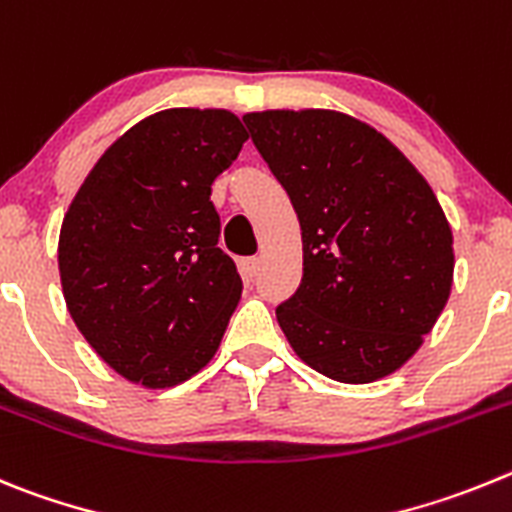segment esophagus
I'll return each instance as SVG.
<instances>
[{
  "label": "esophagus",
  "instance_id": "esophagus-1",
  "mask_svg": "<svg viewBox=\"0 0 512 512\" xmlns=\"http://www.w3.org/2000/svg\"><path fill=\"white\" fill-rule=\"evenodd\" d=\"M257 267H260V260H257V257H242V260H239V270H242V275H245L247 280L255 278Z\"/></svg>",
  "mask_w": 512,
  "mask_h": 512
}]
</instances>
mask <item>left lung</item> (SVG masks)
Instances as JSON below:
<instances>
[{
    "label": "left lung",
    "mask_w": 512,
    "mask_h": 512,
    "mask_svg": "<svg viewBox=\"0 0 512 512\" xmlns=\"http://www.w3.org/2000/svg\"><path fill=\"white\" fill-rule=\"evenodd\" d=\"M245 124L301 222V285L275 308L290 347L331 380L390 375L449 301L454 250L434 191L349 114L270 109Z\"/></svg>",
    "instance_id": "obj_1"
}]
</instances>
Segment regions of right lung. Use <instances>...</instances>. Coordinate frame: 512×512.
Instances as JSON below:
<instances>
[{
  "mask_svg": "<svg viewBox=\"0 0 512 512\" xmlns=\"http://www.w3.org/2000/svg\"><path fill=\"white\" fill-rule=\"evenodd\" d=\"M247 132L227 109H165L124 132L63 216L58 270L78 331L114 372L173 388L214 357L242 296L211 183Z\"/></svg>",
  "mask_w": 512,
  "mask_h": 512,
  "instance_id": "add662e5",
  "label": "right lung"
}]
</instances>
